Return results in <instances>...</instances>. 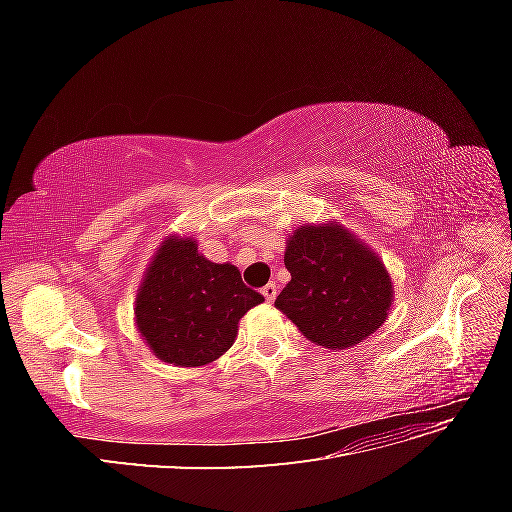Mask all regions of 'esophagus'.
<instances>
[{
    "label": "esophagus",
    "instance_id": "esophagus-1",
    "mask_svg": "<svg viewBox=\"0 0 512 512\" xmlns=\"http://www.w3.org/2000/svg\"><path fill=\"white\" fill-rule=\"evenodd\" d=\"M262 297H265L269 303L277 297V286L271 282V284H267L265 288H262Z\"/></svg>",
    "mask_w": 512,
    "mask_h": 512
}]
</instances>
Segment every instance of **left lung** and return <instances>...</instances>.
I'll return each instance as SVG.
<instances>
[{
    "label": "left lung",
    "mask_w": 512,
    "mask_h": 512,
    "mask_svg": "<svg viewBox=\"0 0 512 512\" xmlns=\"http://www.w3.org/2000/svg\"><path fill=\"white\" fill-rule=\"evenodd\" d=\"M284 265L292 280L275 305L314 344L344 350L382 327L393 301L391 277L339 224L294 230Z\"/></svg>",
    "instance_id": "left-lung-1"
}]
</instances>
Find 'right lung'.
<instances>
[{
	"instance_id": "add662e5",
	"label": "right lung",
	"mask_w": 512,
	"mask_h": 512,
	"mask_svg": "<svg viewBox=\"0 0 512 512\" xmlns=\"http://www.w3.org/2000/svg\"><path fill=\"white\" fill-rule=\"evenodd\" d=\"M262 301L237 267L203 258L194 239H168L138 290L136 324L160 361L198 367L232 346L241 316Z\"/></svg>"
}]
</instances>
